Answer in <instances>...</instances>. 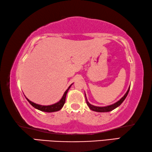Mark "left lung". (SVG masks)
<instances>
[{"label": "left lung", "instance_id": "left-lung-1", "mask_svg": "<svg viewBox=\"0 0 152 152\" xmlns=\"http://www.w3.org/2000/svg\"><path fill=\"white\" fill-rule=\"evenodd\" d=\"M129 88H130V86L129 87L128 91H127L126 93L125 94V95H124L123 97L120 99L119 101H118L117 102L114 103V104H112V105H110V106H104V107H99V106H93V105L90 104L89 102H88V101L86 98V94H85V97H86V104L88 105V106L89 107V108L90 110H93V111H95V112H110L112 111V110H114L115 108H116L117 107H118L119 106H120L121 104H122L123 102L125 100L126 96H128V92H129Z\"/></svg>", "mask_w": 152, "mask_h": 152}]
</instances>
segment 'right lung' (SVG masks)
<instances>
[{"mask_svg": "<svg viewBox=\"0 0 152 152\" xmlns=\"http://www.w3.org/2000/svg\"><path fill=\"white\" fill-rule=\"evenodd\" d=\"M72 85V84L70 86L68 87V89L65 91V92L64 94V95H63L62 98H61V100H60L59 102H58L56 104H54L52 105H50V106H42V105H39V104H35L34 102H32L30 100H29L28 98L26 97V99L27 100H28V102L32 105V106L35 107L36 109H38L40 110V111H42V112H57V111H59V110L62 108L64 106V104L65 103V101H66V96L67 94V92L68 90L70 89V88L71 86Z\"/></svg>", "mask_w": 152, "mask_h": 152, "instance_id": "1", "label": "right lung"}]
</instances>
